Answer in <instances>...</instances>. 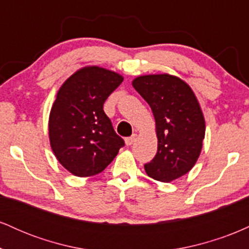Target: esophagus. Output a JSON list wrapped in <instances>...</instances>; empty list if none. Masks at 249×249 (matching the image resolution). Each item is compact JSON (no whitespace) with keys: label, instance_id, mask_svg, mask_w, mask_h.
Here are the masks:
<instances>
[{"label":"esophagus","instance_id":"1","mask_svg":"<svg viewBox=\"0 0 249 249\" xmlns=\"http://www.w3.org/2000/svg\"><path fill=\"white\" fill-rule=\"evenodd\" d=\"M136 134H132V136L131 137H127L126 139H125V142H126V145L127 146H130V145H132L133 142H134V141H136Z\"/></svg>","mask_w":249,"mask_h":249}]
</instances>
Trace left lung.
<instances>
[{"mask_svg": "<svg viewBox=\"0 0 249 249\" xmlns=\"http://www.w3.org/2000/svg\"><path fill=\"white\" fill-rule=\"evenodd\" d=\"M132 85L156 119L158 150L145 171L159 181L178 179L198 160L205 138V119L192 89L167 73L137 77Z\"/></svg>", "mask_w": 249, "mask_h": 249, "instance_id": "8db88e82", "label": "left lung"}]
</instances>
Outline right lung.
<instances>
[{"mask_svg":"<svg viewBox=\"0 0 249 249\" xmlns=\"http://www.w3.org/2000/svg\"><path fill=\"white\" fill-rule=\"evenodd\" d=\"M122 82L113 71L88 67L69 77L57 92L49 118L50 145L57 160L73 176L101 173L124 146L103 110Z\"/></svg>","mask_w":249,"mask_h":249,"instance_id":"right-lung-1","label":"right lung"}]
</instances>
